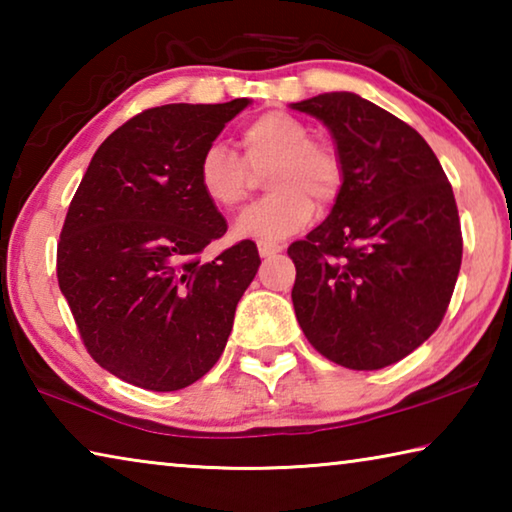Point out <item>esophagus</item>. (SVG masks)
Wrapping results in <instances>:
<instances>
[{
    "instance_id": "esophagus-1",
    "label": "esophagus",
    "mask_w": 512,
    "mask_h": 512,
    "mask_svg": "<svg viewBox=\"0 0 512 512\" xmlns=\"http://www.w3.org/2000/svg\"><path fill=\"white\" fill-rule=\"evenodd\" d=\"M257 250H259V255H262L264 259H271L277 253H282V246H277V244H257Z\"/></svg>"
}]
</instances>
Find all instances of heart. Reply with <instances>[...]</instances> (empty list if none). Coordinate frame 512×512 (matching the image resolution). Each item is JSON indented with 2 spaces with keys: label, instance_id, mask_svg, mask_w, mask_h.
I'll use <instances>...</instances> for the list:
<instances>
[{
  "label": "heart",
  "instance_id": "obj_1",
  "mask_svg": "<svg viewBox=\"0 0 512 512\" xmlns=\"http://www.w3.org/2000/svg\"><path fill=\"white\" fill-rule=\"evenodd\" d=\"M244 158L214 142L198 160V187L219 210H237L266 176V196L235 223V235L275 244L305 228L318 207L341 194L345 169L339 151L325 140H311V128L289 112H264L241 128Z\"/></svg>",
  "mask_w": 512,
  "mask_h": 512
}]
</instances>
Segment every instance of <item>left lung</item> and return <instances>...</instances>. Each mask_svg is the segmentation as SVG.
<instances>
[{
  "label": "left lung",
  "instance_id": "1",
  "mask_svg": "<svg viewBox=\"0 0 512 512\" xmlns=\"http://www.w3.org/2000/svg\"><path fill=\"white\" fill-rule=\"evenodd\" d=\"M332 133L345 169L327 219L293 241L307 341L350 370L404 359L436 332L461 271L452 185L422 135L354 92L291 103Z\"/></svg>",
  "mask_w": 512,
  "mask_h": 512
}]
</instances>
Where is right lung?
I'll return each instance as SVG.
<instances>
[{"label": "right lung", "instance_id": "obj_1", "mask_svg": "<svg viewBox=\"0 0 512 512\" xmlns=\"http://www.w3.org/2000/svg\"><path fill=\"white\" fill-rule=\"evenodd\" d=\"M169 103L106 137L69 203L56 273L90 357L146 391H180L223 354L259 268L253 241L203 262L228 223L198 160L248 106Z\"/></svg>", "mask_w": 512, "mask_h": 512}]
</instances>
